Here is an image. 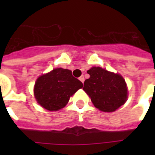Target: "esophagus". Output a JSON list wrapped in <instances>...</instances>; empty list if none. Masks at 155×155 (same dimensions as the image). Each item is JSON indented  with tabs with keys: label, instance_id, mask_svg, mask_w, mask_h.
<instances>
[{
	"label": "esophagus",
	"instance_id": "34e87169",
	"mask_svg": "<svg viewBox=\"0 0 155 155\" xmlns=\"http://www.w3.org/2000/svg\"><path fill=\"white\" fill-rule=\"evenodd\" d=\"M79 80H80V81L83 83V84H84V75H81V76L79 78Z\"/></svg>",
	"mask_w": 155,
	"mask_h": 155
}]
</instances>
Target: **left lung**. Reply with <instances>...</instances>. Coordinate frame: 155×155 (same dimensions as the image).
Here are the masks:
<instances>
[{
  "mask_svg": "<svg viewBox=\"0 0 155 155\" xmlns=\"http://www.w3.org/2000/svg\"><path fill=\"white\" fill-rule=\"evenodd\" d=\"M87 72L90 78L84 81L83 89L91 97L96 108L109 113L125 104L128 91L121 75L99 67H93Z\"/></svg>",
  "mask_w": 155,
  "mask_h": 155,
  "instance_id": "1",
  "label": "left lung"
}]
</instances>
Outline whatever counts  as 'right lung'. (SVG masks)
<instances>
[{
  "label": "right lung",
  "mask_w": 155,
  "mask_h": 155,
  "mask_svg": "<svg viewBox=\"0 0 155 155\" xmlns=\"http://www.w3.org/2000/svg\"><path fill=\"white\" fill-rule=\"evenodd\" d=\"M83 87L81 81L75 78L71 71L56 68L37 80L35 96L40 105L49 111L61 109L76 91Z\"/></svg>",
  "instance_id": "right-lung-1"
}]
</instances>
